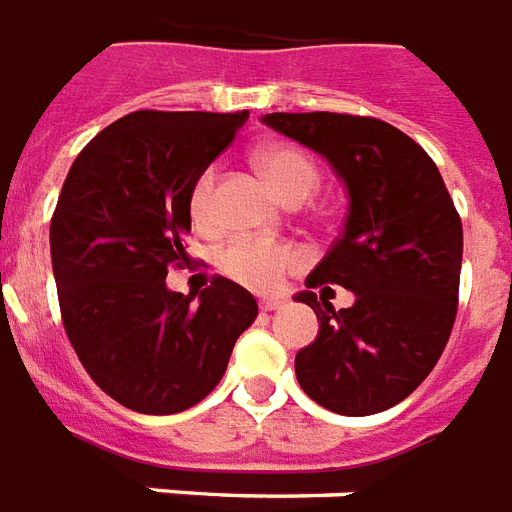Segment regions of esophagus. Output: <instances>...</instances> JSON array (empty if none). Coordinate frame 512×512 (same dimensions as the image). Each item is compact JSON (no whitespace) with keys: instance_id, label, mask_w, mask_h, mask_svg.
Segmentation results:
<instances>
[{"instance_id":"obj_1","label":"esophagus","mask_w":512,"mask_h":512,"mask_svg":"<svg viewBox=\"0 0 512 512\" xmlns=\"http://www.w3.org/2000/svg\"><path fill=\"white\" fill-rule=\"evenodd\" d=\"M281 305H283V300H275V297H270V300H261V302H259L261 311H278Z\"/></svg>"}]
</instances>
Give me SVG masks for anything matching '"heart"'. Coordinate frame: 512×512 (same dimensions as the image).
<instances>
[{
	"label": "heart",
	"mask_w": 512,
	"mask_h": 512,
	"mask_svg": "<svg viewBox=\"0 0 512 512\" xmlns=\"http://www.w3.org/2000/svg\"><path fill=\"white\" fill-rule=\"evenodd\" d=\"M259 166L278 190V196L292 201L308 199L319 185V169L300 147L292 144H267L259 149ZM212 190H215V169L204 171L193 193L190 212L199 223L212 218ZM218 270L253 292H275L283 278L302 264V256L292 245L259 240V237H231L215 256Z\"/></svg>",
	"instance_id": "1"
}]
</instances>
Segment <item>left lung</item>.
Here are the masks:
<instances>
[{
    "instance_id": "1",
    "label": "left lung",
    "mask_w": 512,
    "mask_h": 512,
    "mask_svg": "<svg viewBox=\"0 0 512 512\" xmlns=\"http://www.w3.org/2000/svg\"><path fill=\"white\" fill-rule=\"evenodd\" d=\"M264 125L330 160L349 193L341 237L305 286L335 283L352 308L300 292L319 335L294 357L308 398L346 417L401 404L434 371L453 330L464 229L420 144L374 117L267 114Z\"/></svg>"
}]
</instances>
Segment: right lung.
I'll use <instances>...</instances> for the list:
<instances>
[{
  "label": "right lung",
  "mask_w": 512,
  "mask_h": 512,
  "mask_svg": "<svg viewBox=\"0 0 512 512\" xmlns=\"http://www.w3.org/2000/svg\"><path fill=\"white\" fill-rule=\"evenodd\" d=\"M248 111H133L100 130L67 171L51 218L65 333L100 390L141 414L196 406L226 374L259 313L215 275L196 294L166 275L188 261L190 193Z\"/></svg>",
  "instance_id": "right-lung-1"
}]
</instances>
